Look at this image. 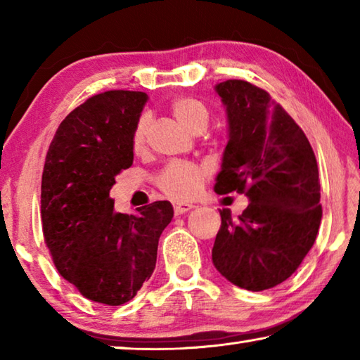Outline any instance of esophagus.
<instances>
[{"instance_id": "obj_1", "label": "esophagus", "mask_w": 360, "mask_h": 360, "mask_svg": "<svg viewBox=\"0 0 360 360\" xmlns=\"http://www.w3.org/2000/svg\"><path fill=\"white\" fill-rule=\"evenodd\" d=\"M173 208H174V214H184V212H187V211H191V210H193L195 206L192 205V203H184V202H176L174 205H173Z\"/></svg>"}]
</instances>
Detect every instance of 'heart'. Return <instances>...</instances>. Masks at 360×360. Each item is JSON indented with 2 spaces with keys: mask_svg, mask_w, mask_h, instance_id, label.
Here are the masks:
<instances>
[{
  "mask_svg": "<svg viewBox=\"0 0 360 360\" xmlns=\"http://www.w3.org/2000/svg\"><path fill=\"white\" fill-rule=\"evenodd\" d=\"M169 111L174 119L186 129L195 133L203 131L208 125L210 112L202 101L193 96H178L169 103ZM150 119L149 115H139L131 130L130 146L133 152H141L148 141ZM208 169L193 162H173L157 174L155 184L160 191L174 200H188L198 195L203 188Z\"/></svg>",
  "mask_w": 360,
  "mask_h": 360,
  "instance_id": "b5f03b06",
  "label": "heart"
}]
</instances>
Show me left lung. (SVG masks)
Wrapping results in <instances>:
<instances>
[{"mask_svg":"<svg viewBox=\"0 0 360 360\" xmlns=\"http://www.w3.org/2000/svg\"><path fill=\"white\" fill-rule=\"evenodd\" d=\"M216 92L230 133L214 191L246 193L251 203L236 219L221 210L212 264L238 288L271 289L294 275L318 236V162L303 130L264 89L230 79Z\"/></svg>","mask_w":360,"mask_h":360,"instance_id":"8db88e82","label":"left lung"}]
</instances>
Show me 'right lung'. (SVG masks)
Here are the masks:
<instances>
[{
    "mask_svg": "<svg viewBox=\"0 0 360 360\" xmlns=\"http://www.w3.org/2000/svg\"><path fill=\"white\" fill-rule=\"evenodd\" d=\"M146 100L130 90L90 96L58 125L42 169V233L53 264L81 295L109 307L130 302L150 278L174 214L167 200L122 214L109 197L133 163L130 136Z\"/></svg>",
    "mask_w": 360,
    "mask_h": 360,
    "instance_id": "1",
    "label": "right lung"
}]
</instances>
